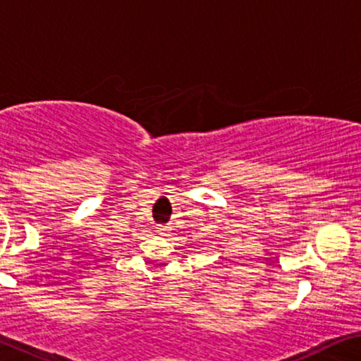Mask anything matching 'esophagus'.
I'll return each mask as SVG.
<instances>
[{
	"label": "esophagus",
	"mask_w": 361,
	"mask_h": 361,
	"mask_svg": "<svg viewBox=\"0 0 361 361\" xmlns=\"http://www.w3.org/2000/svg\"><path fill=\"white\" fill-rule=\"evenodd\" d=\"M168 233H170V228H168V226H160V228H158V234H160V236H168Z\"/></svg>",
	"instance_id": "esophagus-1"
}]
</instances>
